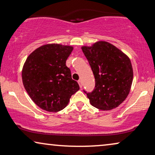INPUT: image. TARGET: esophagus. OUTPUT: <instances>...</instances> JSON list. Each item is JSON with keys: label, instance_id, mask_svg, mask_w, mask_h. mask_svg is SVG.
<instances>
[{"label": "esophagus", "instance_id": "esophagus-1", "mask_svg": "<svg viewBox=\"0 0 155 155\" xmlns=\"http://www.w3.org/2000/svg\"><path fill=\"white\" fill-rule=\"evenodd\" d=\"M78 84H79L80 87V88H82V80H79L78 81Z\"/></svg>", "mask_w": 155, "mask_h": 155}]
</instances>
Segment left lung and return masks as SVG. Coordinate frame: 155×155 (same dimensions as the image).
I'll return each instance as SVG.
<instances>
[{
    "label": "left lung",
    "instance_id": "8db88e82",
    "mask_svg": "<svg viewBox=\"0 0 155 155\" xmlns=\"http://www.w3.org/2000/svg\"><path fill=\"white\" fill-rule=\"evenodd\" d=\"M95 78V88L87 92L92 106L101 110L117 107L129 94L133 70L128 57L114 45L106 41L82 46Z\"/></svg>",
    "mask_w": 155,
    "mask_h": 155
}]
</instances>
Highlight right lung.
Returning a JSON list of instances; mask_svg holds the SVG:
<instances>
[{
	"label": "right lung",
	"instance_id": "1",
	"mask_svg": "<svg viewBox=\"0 0 155 155\" xmlns=\"http://www.w3.org/2000/svg\"><path fill=\"white\" fill-rule=\"evenodd\" d=\"M73 48L57 44L44 45L33 51L23 65V86L33 102L44 110H62L80 89L66 65Z\"/></svg>",
	"mask_w": 155,
	"mask_h": 155
}]
</instances>
